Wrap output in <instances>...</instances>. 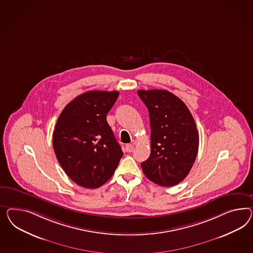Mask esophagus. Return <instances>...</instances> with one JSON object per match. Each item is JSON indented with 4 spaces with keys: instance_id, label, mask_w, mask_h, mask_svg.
<instances>
[{
    "instance_id": "34e87169",
    "label": "esophagus",
    "mask_w": 253,
    "mask_h": 253,
    "mask_svg": "<svg viewBox=\"0 0 253 253\" xmlns=\"http://www.w3.org/2000/svg\"><path fill=\"white\" fill-rule=\"evenodd\" d=\"M133 149H134V145H133V144H127L125 145V150H126V152L130 153V152L133 151Z\"/></svg>"
}]
</instances>
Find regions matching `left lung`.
I'll list each match as a JSON object with an SVG mask.
<instances>
[{"mask_svg": "<svg viewBox=\"0 0 253 253\" xmlns=\"http://www.w3.org/2000/svg\"><path fill=\"white\" fill-rule=\"evenodd\" d=\"M148 109L151 153L141 163L146 178L165 187L182 181L198 153L196 123L184 102L167 90H138Z\"/></svg>", "mask_w": 253, "mask_h": 253, "instance_id": "8db88e82", "label": "left lung"}]
</instances>
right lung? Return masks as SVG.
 <instances>
[{
	"label": "right lung",
	"mask_w": 253,
	"mask_h": 253,
	"mask_svg": "<svg viewBox=\"0 0 253 253\" xmlns=\"http://www.w3.org/2000/svg\"><path fill=\"white\" fill-rule=\"evenodd\" d=\"M118 96V91L85 92L67 104L57 120L55 155L69 178L84 188L106 183L123 157L107 122Z\"/></svg>",
	"instance_id": "1"
}]
</instances>
